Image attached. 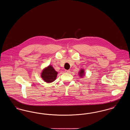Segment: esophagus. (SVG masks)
Here are the masks:
<instances>
[{
	"mask_svg": "<svg viewBox=\"0 0 130 130\" xmlns=\"http://www.w3.org/2000/svg\"><path fill=\"white\" fill-rule=\"evenodd\" d=\"M65 72L66 73H70V70H65Z\"/></svg>",
	"mask_w": 130,
	"mask_h": 130,
	"instance_id": "1",
	"label": "esophagus"
}]
</instances>
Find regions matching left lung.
<instances>
[{
  "label": "left lung",
  "instance_id": "left-lung-1",
  "mask_svg": "<svg viewBox=\"0 0 130 130\" xmlns=\"http://www.w3.org/2000/svg\"><path fill=\"white\" fill-rule=\"evenodd\" d=\"M78 74V75L79 76V77H80L81 78H83L85 76V74H86V73L85 72V70L82 68L81 69L79 70V71Z\"/></svg>",
  "mask_w": 130,
  "mask_h": 130
}]
</instances>
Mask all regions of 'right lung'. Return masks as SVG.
Segmentation results:
<instances>
[{
    "instance_id": "right-lung-1",
    "label": "right lung",
    "mask_w": 130,
    "mask_h": 130,
    "mask_svg": "<svg viewBox=\"0 0 130 130\" xmlns=\"http://www.w3.org/2000/svg\"><path fill=\"white\" fill-rule=\"evenodd\" d=\"M58 72H56L52 65H49L42 70L40 76L42 79L48 83H52L56 80Z\"/></svg>"
}]
</instances>
